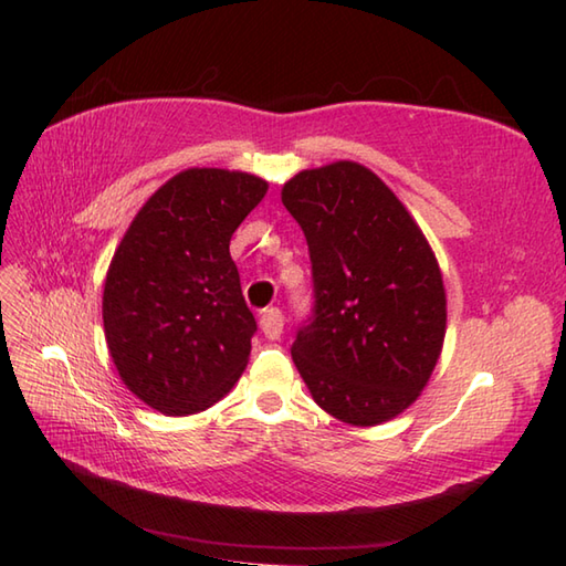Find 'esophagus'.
<instances>
[{
    "label": "esophagus",
    "instance_id": "esophagus-1",
    "mask_svg": "<svg viewBox=\"0 0 566 566\" xmlns=\"http://www.w3.org/2000/svg\"><path fill=\"white\" fill-rule=\"evenodd\" d=\"M282 328H284L282 311L276 308V306L264 308L262 316H260V331L264 333V338L276 340V338H280V335H282Z\"/></svg>",
    "mask_w": 566,
    "mask_h": 566
}]
</instances>
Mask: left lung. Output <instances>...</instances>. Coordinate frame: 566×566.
I'll return each mask as SVG.
<instances>
[{
	"label": "left lung",
	"mask_w": 566,
	"mask_h": 566,
	"mask_svg": "<svg viewBox=\"0 0 566 566\" xmlns=\"http://www.w3.org/2000/svg\"><path fill=\"white\" fill-rule=\"evenodd\" d=\"M314 272V316L292 357L314 401L357 428L403 413L432 375L448 296L430 243L399 197L353 160L282 187Z\"/></svg>",
	"instance_id": "8db88e82"
}]
</instances>
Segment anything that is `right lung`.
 <instances>
[{"label": "right lung", "instance_id": "obj_1", "mask_svg": "<svg viewBox=\"0 0 566 566\" xmlns=\"http://www.w3.org/2000/svg\"><path fill=\"white\" fill-rule=\"evenodd\" d=\"M264 195L262 177L189 167L143 203L118 243L104 338L118 377L155 411H207L243 375L258 323L228 245Z\"/></svg>", "mask_w": 566, "mask_h": 566}]
</instances>
